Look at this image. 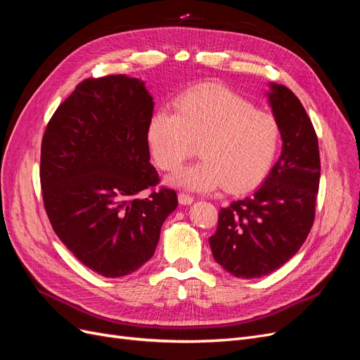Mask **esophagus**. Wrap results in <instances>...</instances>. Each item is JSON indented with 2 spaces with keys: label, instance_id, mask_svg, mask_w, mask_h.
<instances>
[{
  "label": "esophagus",
  "instance_id": "34e87169",
  "mask_svg": "<svg viewBox=\"0 0 360 360\" xmlns=\"http://www.w3.org/2000/svg\"><path fill=\"white\" fill-rule=\"evenodd\" d=\"M179 202L183 204V205H189V204L193 202V197H192V195L180 192V193H179Z\"/></svg>",
  "mask_w": 360,
  "mask_h": 360
}]
</instances>
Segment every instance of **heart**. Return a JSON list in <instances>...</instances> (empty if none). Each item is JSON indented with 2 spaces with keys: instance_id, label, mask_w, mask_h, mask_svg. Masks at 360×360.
Segmentation results:
<instances>
[{
  "instance_id": "b5f03b06",
  "label": "heart",
  "mask_w": 360,
  "mask_h": 360,
  "mask_svg": "<svg viewBox=\"0 0 360 360\" xmlns=\"http://www.w3.org/2000/svg\"><path fill=\"white\" fill-rule=\"evenodd\" d=\"M174 108L176 114L151 115L146 132L151 159L163 171L179 169L198 144L201 159L172 176L174 186L245 193L264 180L279 144V124L270 112L214 84L181 94Z\"/></svg>"
}]
</instances>
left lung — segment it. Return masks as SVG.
Segmentation results:
<instances>
[{"label":"left lung","instance_id":"obj_1","mask_svg":"<svg viewBox=\"0 0 360 360\" xmlns=\"http://www.w3.org/2000/svg\"><path fill=\"white\" fill-rule=\"evenodd\" d=\"M266 93L282 151L254 195L221 209L209 238L213 258L236 278H261L284 266L307 240L315 216L320 151L311 120L285 85Z\"/></svg>","mask_w":360,"mask_h":360}]
</instances>
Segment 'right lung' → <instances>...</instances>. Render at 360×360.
<instances>
[{
	"label": "right lung",
	"mask_w": 360,
	"mask_h": 360,
	"mask_svg": "<svg viewBox=\"0 0 360 360\" xmlns=\"http://www.w3.org/2000/svg\"><path fill=\"white\" fill-rule=\"evenodd\" d=\"M153 97L126 75L85 79L64 101L41 141L43 204L60 240L105 278L130 275L153 257L177 195L160 189L150 163Z\"/></svg>",
	"instance_id": "obj_1"
}]
</instances>
